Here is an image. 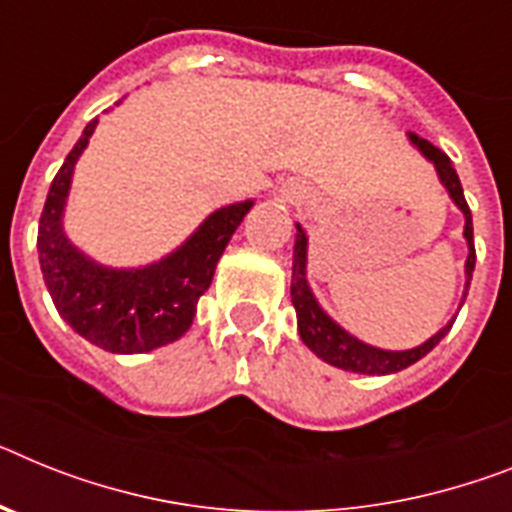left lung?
Here are the masks:
<instances>
[{
    "label": "left lung",
    "mask_w": 512,
    "mask_h": 512,
    "mask_svg": "<svg viewBox=\"0 0 512 512\" xmlns=\"http://www.w3.org/2000/svg\"><path fill=\"white\" fill-rule=\"evenodd\" d=\"M409 143L414 145L424 158H427L437 171V179L448 190V197L453 200V205L463 213V239H466L468 257H466V283H463V299L468 294V283H471V273H474L476 265V252H474V223H471V210L466 205V197H463L461 179L455 174L450 158L442 153L440 148H435L432 143H427L424 137L409 132ZM307 249L309 239L307 231L296 223V239H294V265H291V302L296 309V328H299V338L304 341L312 354H317L322 362L333 364L338 369H346V372H356V375H393V372H401V369L416 364L422 356H427L429 351L435 349L442 338L448 336L450 328H453L455 315L450 317L448 325L440 328L432 338H427L424 343L414 346V349L406 351H388L377 349L372 343L359 341L356 336H351L349 330L341 328L333 317L320 307L315 291L309 286L307 278Z\"/></svg>",
    "instance_id": "left-lung-1"
}]
</instances>
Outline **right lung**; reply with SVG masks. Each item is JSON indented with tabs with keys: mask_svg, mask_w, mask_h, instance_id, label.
Instances as JSON below:
<instances>
[{
	"mask_svg": "<svg viewBox=\"0 0 512 512\" xmlns=\"http://www.w3.org/2000/svg\"><path fill=\"white\" fill-rule=\"evenodd\" d=\"M96 124L98 119L88 122L51 182L38 223V263L51 302L77 336L111 354H145L179 341L190 330L197 299L208 291L223 249L255 200L213 210L174 252L156 263L140 268L98 263L64 231L72 174Z\"/></svg>",
	"mask_w": 512,
	"mask_h": 512,
	"instance_id": "obj_1",
	"label": "right lung"
}]
</instances>
